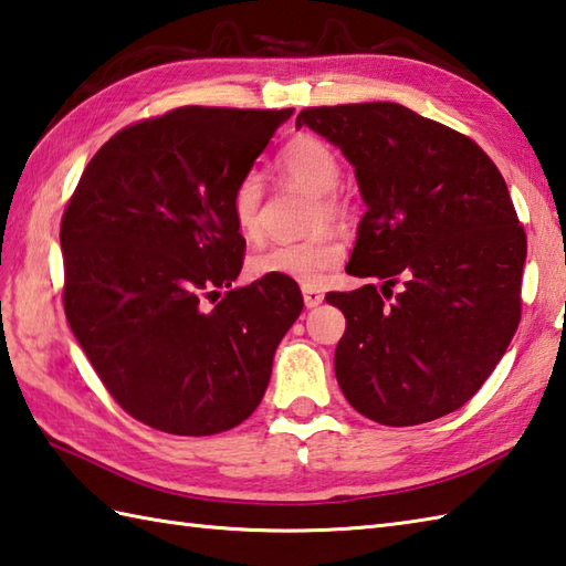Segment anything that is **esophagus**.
<instances>
[{
    "mask_svg": "<svg viewBox=\"0 0 566 566\" xmlns=\"http://www.w3.org/2000/svg\"><path fill=\"white\" fill-rule=\"evenodd\" d=\"M323 292H318V290H314V286H304V304H306V308H316L318 304H323Z\"/></svg>",
    "mask_w": 566,
    "mask_h": 566,
    "instance_id": "1",
    "label": "esophagus"
}]
</instances>
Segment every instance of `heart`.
Segmentation results:
<instances>
[{
  "label": "heart",
  "mask_w": 566,
  "mask_h": 566,
  "mask_svg": "<svg viewBox=\"0 0 566 566\" xmlns=\"http://www.w3.org/2000/svg\"><path fill=\"white\" fill-rule=\"evenodd\" d=\"M276 167L284 177L316 191L321 203L316 209V226L326 219H338L340 203L335 199L333 189L340 179V163L328 143L316 136H298L286 143L276 155ZM260 203L262 182L255 172H250L235 185L231 197L233 223L238 233L248 240L260 235ZM343 252L345 245L340 235L331 228H323L311 238L292 240V243H272L258 250L250 258V272L255 276H280V280L316 286L343 260Z\"/></svg>",
  "instance_id": "obj_1"
}]
</instances>
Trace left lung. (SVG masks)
Here are the masks:
<instances>
[{"label": "left lung", "mask_w": 566, "mask_h": 566, "mask_svg": "<svg viewBox=\"0 0 566 566\" xmlns=\"http://www.w3.org/2000/svg\"><path fill=\"white\" fill-rule=\"evenodd\" d=\"M302 126L340 148L367 207L345 272L381 280V292L326 296L347 321L335 347L345 399L381 426L457 411L521 321L527 240L499 167L472 138L394 102L314 106Z\"/></svg>", "instance_id": "obj_1"}]
</instances>
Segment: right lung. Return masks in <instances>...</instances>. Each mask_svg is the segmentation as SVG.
I'll use <instances>...</instances> for the list:
<instances>
[{
    "instance_id": "obj_1",
    "label": "right lung",
    "mask_w": 566,
    "mask_h": 566,
    "mask_svg": "<svg viewBox=\"0 0 566 566\" xmlns=\"http://www.w3.org/2000/svg\"><path fill=\"white\" fill-rule=\"evenodd\" d=\"M292 114L185 106L134 124L104 143L67 203V323L118 406L155 430L243 423L302 314L296 282L233 286L245 250L233 189Z\"/></svg>"
}]
</instances>
